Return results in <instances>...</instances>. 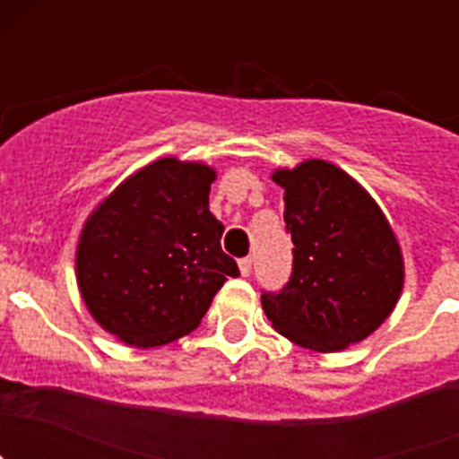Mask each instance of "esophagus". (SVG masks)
I'll use <instances>...</instances> for the list:
<instances>
[{
	"label": "esophagus",
	"mask_w": 459,
	"mask_h": 459,
	"mask_svg": "<svg viewBox=\"0 0 459 459\" xmlns=\"http://www.w3.org/2000/svg\"><path fill=\"white\" fill-rule=\"evenodd\" d=\"M238 271H241V275H250V271H253V257L238 259Z\"/></svg>",
	"instance_id": "esophagus-1"
}]
</instances>
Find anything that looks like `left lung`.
<instances>
[{"label": "left lung", "instance_id": "left-lung-1", "mask_svg": "<svg viewBox=\"0 0 459 459\" xmlns=\"http://www.w3.org/2000/svg\"><path fill=\"white\" fill-rule=\"evenodd\" d=\"M271 179L285 188L294 269L278 294H262V307L299 347L347 350L375 333L403 294L400 243L370 193L333 163L312 158Z\"/></svg>", "mask_w": 459, "mask_h": 459}]
</instances>
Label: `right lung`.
Masks as SVG:
<instances>
[{
    "instance_id": "right-lung-1",
    "label": "right lung",
    "mask_w": 459,
    "mask_h": 459,
    "mask_svg": "<svg viewBox=\"0 0 459 459\" xmlns=\"http://www.w3.org/2000/svg\"><path fill=\"white\" fill-rule=\"evenodd\" d=\"M216 169L160 158L121 181L80 232L75 273L91 317L133 347H160L200 326L227 275L222 222L209 211Z\"/></svg>"
}]
</instances>
